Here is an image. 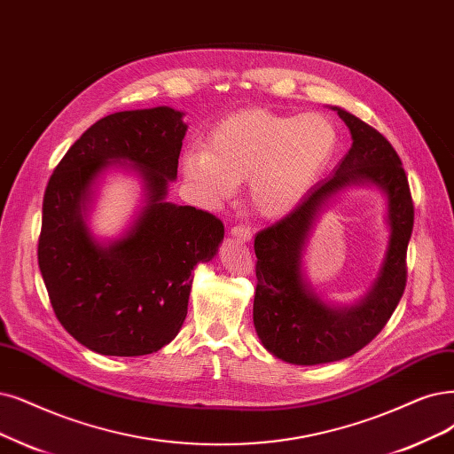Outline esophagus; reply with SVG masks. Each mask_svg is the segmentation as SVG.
Instances as JSON below:
<instances>
[{"label":"esophagus","instance_id":"obj_1","mask_svg":"<svg viewBox=\"0 0 454 454\" xmlns=\"http://www.w3.org/2000/svg\"><path fill=\"white\" fill-rule=\"evenodd\" d=\"M230 233H231V238H236V239H239L241 243H247V241H250V239H253V231H250V228H247V226H243V224H238V226H231Z\"/></svg>","mask_w":454,"mask_h":454}]
</instances>
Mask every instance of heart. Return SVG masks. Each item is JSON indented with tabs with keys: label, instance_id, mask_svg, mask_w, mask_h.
<instances>
[{
	"label": "heart",
	"instance_id": "1",
	"mask_svg": "<svg viewBox=\"0 0 454 454\" xmlns=\"http://www.w3.org/2000/svg\"><path fill=\"white\" fill-rule=\"evenodd\" d=\"M339 147V129L325 114H277L245 108L216 123L207 149L183 159V174L211 200L233 194L248 179L256 213L280 216L312 189Z\"/></svg>",
	"mask_w": 454,
	"mask_h": 454
}]
</instances>
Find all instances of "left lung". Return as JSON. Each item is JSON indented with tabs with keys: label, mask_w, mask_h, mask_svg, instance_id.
Masks as SVG:
<instances>
[{
	"label": "left lung",
	"mask_w": 454,
	"mask_h": 454,
	"mask_svg": "<svg viewBox=\"0 0 454 454\" xmlns=\"http://www.w3.org/2000/svg\"><path fill=\"white\" fill-rule=\"evenodd\" d=\"M333 110L349 129V151L288 216L258 231L254 239V329L270 354L292 364H322L354 356L385 327L406 288L413 204L404 168L383 134L344 108ZM349 186H374L386 196L390 241L373 286L357 304L339 308L313 292L302 254L315 218Z\"/></svg>",
	"instance_id": "left-lung-1"
}]
</instances>
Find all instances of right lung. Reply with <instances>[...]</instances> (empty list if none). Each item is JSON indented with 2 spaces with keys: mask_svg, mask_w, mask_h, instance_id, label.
<instances>
[{
  "mask_svg": "<svg viewBox=\"0 0 454 454\" xmlns=\"http://www.w3.org/2000/svg\"><path fill=\"white\" fill-rule=\"evenodd\" d=\"M170 106L110 114L67 151L43 200L39 270L59 324L103 356L137 357L170 344L187 317L192 271L213 260L224 226L168 201L187 123ZM112 165L139 176L143 206L120 239L87 224L98 177Z\"/></svg>",
  "mask_w": 454,
  "mask_h": 454,
  "instance_id": "right-lung-1",
  "label": "right lung"
}]
</instances>
